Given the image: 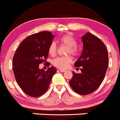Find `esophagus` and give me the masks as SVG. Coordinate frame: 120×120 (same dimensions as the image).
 Masks as SVG:
<instances>
[{
    "instance_id": "34e87169",
    "label": "esophagus",
    "mask_w": 120,
    "mask_h": 120,
    "mask_svg": "<svg viewBox=\"0 0 120 120\" xmlns=\"http://www.w3.org/2000/svg\"><path fill=\"white\" fill-rule=\"evenodd\" d=\"M60 72H65L66 70H64V69H60Z\"/></svg>"
}]
</instances>
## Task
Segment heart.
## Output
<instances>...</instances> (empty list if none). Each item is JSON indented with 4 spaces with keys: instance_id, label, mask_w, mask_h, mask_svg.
Segmentation results:
<instances>
[{
    "instance_id": "obj_1",
    "label": "heart",
    "mask_w": 120,
    "mask_h": 120,
    "mask_svg": "<svg viewBox=\"0 0 120 120\" xmlns=\"http://www.w3.org/2000/svg\"><path fill=\"white\" fill-rule=\"evenodd\" d=\"M60 42L63 44L68 46V53L75 54L76 53V41L71 34H65L60 38ZM57 51V45L55 42H52L48 47V53L51 56L55 55ZM72 61V59L70 56L58 57L52 60V64L57 68L64 69L68 68L69 64Z\"/></svg>"
}]
</instances>
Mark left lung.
I'll return each instance as SVG.
<instances>
[{
    "mask_svg": "<svg viewBox=\"0 0 120 120\" xmlns=\"http://www.w3.org/2000/svg\"><path fill=\"white\" fill-rule=\"evenodd\" d=\"M81 39L82 51L74 64L76 68L80 67L81 73L72 72L69 84L76 93L87 95L97 90L103 81L108 66V54L103 42L92 33L87 32Z\"/></svg>",
    "mask_w": 120,
    "mask_h": 120,
    "instance_id": "obj_1",
    "label": "left lung"
}]
</instances>
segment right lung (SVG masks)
<instances>
[{
	"instance_id": "obj_1",
	"label": "right lung",
	"mask_w": 120,
	"mask_h": 120,
	"mask_svg": "<svg viewBox=\"0 0 120 120\" xmlns=\"http://www.w3.org/2000/svg\"><path fill=\"white\" fill-rule=\"evenodd\" d=\"M54 38L48 31L31 34L20 44L14 56L12 69L15 79L29 96L37 98L44 94L57 72L53 66L46 71L39 68V64L46 61L48 47Z\"/></svg>"
}]
</instances>
